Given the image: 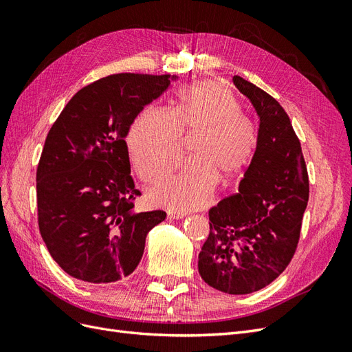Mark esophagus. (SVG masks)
<instances>
[{"label": "esophagus", "instance_id": "1", "mask_svg": "<svg viewBox=\"0 0 352 352\" xmlns=\"http://www.w3.org/2000/svg\"><path fill=\"white\" fill-rule=\"evenodd\" d=\"M185 216H186V212L176 211V210H167V219L168 220H179V219H184Z\"/></svg>", "mask_w": 352, "mask_h": 352}]
</instances>
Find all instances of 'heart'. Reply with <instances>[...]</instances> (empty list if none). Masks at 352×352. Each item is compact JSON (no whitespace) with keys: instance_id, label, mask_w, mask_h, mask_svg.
Returning <instances> with one entry per match:
<instances>
[{"instance_id":"b5f03b06","label":"heart","mask_w":352,"mask_h":352,"mask_svg":"<svg viewBox=\"0 0 352 352\" xmlns=\"http://www.w3.org/2000/svg\"><path fill=\"white\" fill-rule=\"evenodd\" d=\"M198 133L190 162L167 182L155 186L150 199L175 210H195L207 204L217 184L236 179L257 146V131L241 104L223 85L204 80L177 94L172 113L148 109L131 127L127 146L135 172L144 182L157 184L177 167L182 135Z\"/></svg>"}]
</instances>
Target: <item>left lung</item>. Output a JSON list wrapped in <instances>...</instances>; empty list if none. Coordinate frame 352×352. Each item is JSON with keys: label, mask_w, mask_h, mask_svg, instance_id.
Instances as JSON below:
<instances>
[{"label": "left lung", "mask_w": 352, "mask_h": 352, "mask_svg": "<svg viewBox=\"0 0 352 352\" xmlns=\"http://www.w3.org/2000/svg\"><path fill=\"white\" fill-rule=\"evenodd\" d=\"M233 83L260 119L257 146L239 194L208 211L198 272L214 289L245 295L270 285L291 263L310 189L300 140L282 105L241 76Z\"/></svg>", "instance_id": "obj_1"}]
</instances>
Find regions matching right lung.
Listing matches in <instances>:
<instances>
[{
	"mask_svg": "<svg viewBox=\"0 0 352 352\" xmlns=\"http://www.w3.org/2000/svg\"><path fill=\"white\" fill-rule=\"evenodd\" d=\"M176 76L119 73L82 88L48 132L36 170L38 223L51 257L88 283H111L140 264L162 210L136 212L124 138Z\"/></svg>",
	"mask_w": 352,
	"mask_h": 352,
	"instance_id": "add662e5",
	"label": "right lung"
}]
</instances>
